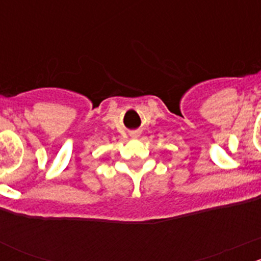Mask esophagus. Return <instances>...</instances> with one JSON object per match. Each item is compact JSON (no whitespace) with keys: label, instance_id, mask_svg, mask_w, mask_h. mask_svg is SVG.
Listing matches in <instances>:
<instances>
[{"label":"esophagus","instance_id":"obj_1","mask_svg":"<svg viewBox=\"0 0 261 261\" xmlns=\"http://www.w3.org/2000/svg\"><path fill=\"white\" fill-rule=\"evenodd\" d=\"M133 136H134V138H138V134H134Z\"/></svg>","mask_w":261,"mask_h":261}]
</instances>
